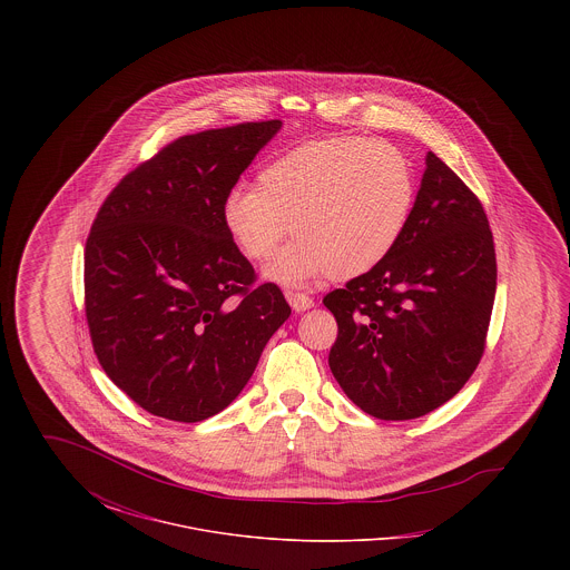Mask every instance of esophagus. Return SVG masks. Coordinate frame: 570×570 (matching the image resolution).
Wrapping results in <instances>:
<instances>
[{"label":"esophagus","mask_w":570,"mask_h":570,"mask_svg":"<svg viewBox=\"0 0 570 570\" xmlns=\"http://www.w3.org/2000/svg\"><path fill=\"white\" fill-rule=\"evenodd\" d=\"M286 298H288L291 307H293L297 314L309 309V307H314V298L307 297V295H303V293H286Z\"/></svg>","instance_id":"obj_1"}]
</instances>
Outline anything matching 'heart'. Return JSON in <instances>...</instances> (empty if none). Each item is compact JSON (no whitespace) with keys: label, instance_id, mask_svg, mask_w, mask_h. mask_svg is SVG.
<instances>
[{"label":"heart","instance_id":"b5f03b06","mask_svg":"<svg viewBox=\"0 0 570 570\" xmlns=\"http://www.w3.org/2000/svg\"><path fill=\"white\" fill-rule=\"evenodd\" d=\"M412 205L414 175L397 147L337 136L275 158L258 173V190L228 191L222 224L249 261L269 258L288 230L297 235L265 275L298 286L374 269L402 239Z\"/></svg>","mask_w":570,"mask_h":570}]
</instances>
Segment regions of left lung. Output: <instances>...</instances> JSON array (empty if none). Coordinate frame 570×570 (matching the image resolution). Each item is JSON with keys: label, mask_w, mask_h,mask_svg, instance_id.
<instances>
[{"label": "left lung", "mask_w": 570, "mask_h": 570, "mask_svg": "<svg viewBox=\"0 0 570 570\" xmlns=\"http://www.w3.org/2000/svg\"><path fill=\"white\" fill-rule=\"evenodd\" d=\"M495 297L488 216L460 177L428 151L402 239L323 303L337 321L328 367L363 412L419 419L476 370Z\"/></svg>", "instance_id": "obj_1"}]
</instances>
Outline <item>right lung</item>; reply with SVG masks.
<instances>
[{"label": "right lung", "mask_w": 570, "mask_h": 570, "mask_svg": "<svg viewBox=\"0 0 570 570\" xmlns=\"http://www.w3.org/2000/svg\"><path fill=\"white\" fill-rule=\"evenodd\" d=\"M282 121L181 136L128 173L85 245V314L100 365L156 416L198 423L230 406L291 316L254 284L222 200Z\"/></svg>", "instance_id": "right-lung-1"}]
</instances>
